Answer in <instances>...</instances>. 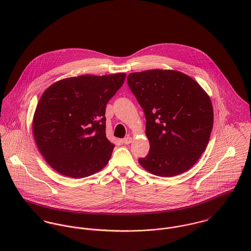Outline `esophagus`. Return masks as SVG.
<instances>
[{"label":"esophagus","mask_w":251,"mask_h":251,"mask_svg":"<svg viewBox=\"0 0 251 251\" xmlns=\"http://www.w3.org/2000/svg\"><path fill=\"white\" fill-rule=\"evenodd\" d=\"M132 138L131 137H127V138H125V139H122V142L124 143V144H130L131 142H132Z\"/></svg>","instance_id":"obj_1"}]
</instances>
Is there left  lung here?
I'll use <instances>...</instances> for the list:
<instances>
[{
  "instance_id": "8db88e82",
  "label": "left lung",
  "mask_w": 251,
  "mask_h": 251,
  "mask_svg": "<svg viewBox=\"0 0 251 251\" xmlns=\"http://www.w3.org/2000/svg\"><path fill=\"white\" fill-rule=\"evenodd\" d=\"M127 82L146 118L150 149L140 166L161 177L186 172L205 151L214 123L206 91L176 70L153 69L128 75Z\"/></svg>"
}]
</instances>
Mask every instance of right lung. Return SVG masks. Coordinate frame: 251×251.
<instances>
[{"label":"right lung","instance_id":"add662e5","mask_svg":"<svg viewBox=\"0 0 251 251\" xmlns=\"http://www.w3.org/2000/svg\"><path fill=\"white\" fill-rule=\"evenodd\" d=\"M126 74L82 75L51 84L41 95L32 133L45 161L80 179L107 166L114 144L106 137V106Z\"/></svg>","mask_w":251,"mask_h":251}]
</instances>
